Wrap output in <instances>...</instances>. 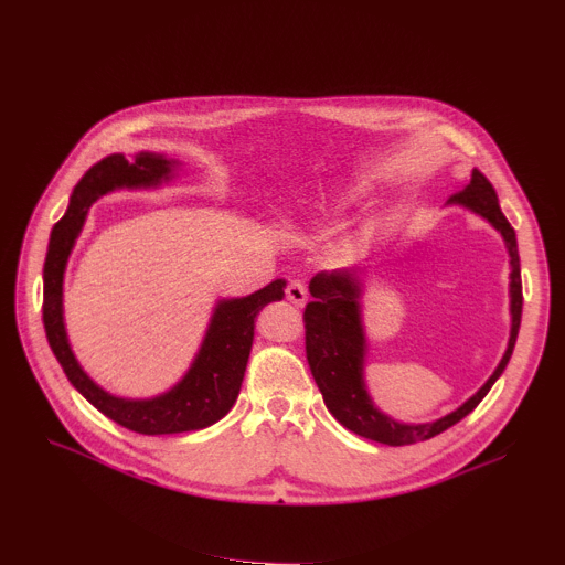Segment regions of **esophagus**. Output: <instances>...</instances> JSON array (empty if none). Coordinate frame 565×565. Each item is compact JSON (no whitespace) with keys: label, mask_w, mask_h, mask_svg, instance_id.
I'll use <instances>...</instances> for the list:
<instances>
[{"label":"esophagus","mask_w":565,"mask_h":565,"mask_svg":"<svg viewBox=\"0 0 565 565\" xmlns=\"http://www.w3.org/2000/svg\"><path fill=\"white\" fill-rule=\"evenodd\" d=\"M286 297L290 299L295 307H305L307 305V297H309V290L299 279H290L288 286H286Z\"/></svg>","instance_id":"34e87169"}]
</instances>
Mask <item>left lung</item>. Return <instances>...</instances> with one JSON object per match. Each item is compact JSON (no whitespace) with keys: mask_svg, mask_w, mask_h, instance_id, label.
Returning a JSON list of instances; mask_svg holds the SVG:
<instances>
[{"mask_svg":"<svg viewBox=\"0 0 565 565\" xmlns=\"http://www.w3.org/2000/svg\"><path fill=\"white\" fill-rule=\"evenodd\" d=\"M449 204H461L477 215L486 217L502 234L509 256H511V338L509 348L495 367V372L466 404L447 413L445 418L427 425H404L372 404L365 382H363V356H365V333L361 324L359 307V281L356 273H320L311 279L309 290L313 302L305 309L307 329V361L313 380L322 393V399L331 416L348 427L350 431L377 440L384 445H408L438 436L463 420L470 411L493 388L500 374L504 372L520 329L522 318V279H520V256L515 232L504 217L495 188L479 170H472L468 183L459 193L449 198Z\"/></svg>","mask_w":565,"mask_h":565,"instance_id":"8db88e82","label":"left lung"}]
</instances>
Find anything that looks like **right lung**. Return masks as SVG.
Here are the masks:
<instances>
[{"mask_svg": "<svg viewBox=\"0 0 565 565\" xmlns=\"http://www.w3.org/2000/svg\"><path fill=\"white\" fill-rule=\"evenodd\" d=\"M174 161L140 152L134 159L110 154L95 163L74 185L65 215L54 224L43 268V322L50 348L65 377L106 418L131 431L159 436L204 429L224 418L234 406L254 341L256 313L284 297V279H275L247 297L222 299L215 307L204 343L185 377L152 399H125L99 388L74 359L63 324V273L88 209L116 188H149L170 179Z\"/></svg>", "mask_w": 565, "mask_h": 565, "instance_id": "right-lung-1", "label": "right lung"}]
</instances>
